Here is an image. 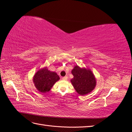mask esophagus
<instances>
[{
    "label": "esophagus",
    "instance_id": "esophagus-1",
    "mask_svg": "<svg viewBox=\"0 0 132 132\" xmlns=\"http://www.w3.org/2000/svg\"><path fill=\"white\" fill-rule=\"evenodd\" d=\"M62 79H63V80H67V79H68V77L65 76V77H63V78H62Z\"/></svg>",
    "mask_w": 132,
    "mask_h": 132
}]
</instances>
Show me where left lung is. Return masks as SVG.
Returning <instances> with one entry per match:
<instances>
[{"label": "left lung", "instance_id": "obj_1", "mask_svg": "<svg viewBox=\"0 0 132 132\" xmlns=\"http://www.w3.org/2000/svg\"><path fill=\"white\" fill-rule=\"evenodd\" d=\"M74 78L71 82L75 90L80 95H85L91 92L95 88L96 81L92 72L89 69L80 68L78 65L72 70Z\"/></svg>", "mask_w": 132, "mask_h": 132}]
</instances>
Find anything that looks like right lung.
I'll use <instances>...</instances> for the list:
<instances>
[{
  "label": "right lung",
  "instance_id": "1",
  "mask_svg": "<svg viewBox=\"0 0 132 132\" xmlns=\"http://www.w3.org/2000/svg\"><path fill=\"white\" fill-rule=\"evenodd\" d=\"M60 80V77L55 72L44 68L36 72L33 78L36 88L41 93L49 92L54 83Z\"/></svg>",
  "mask_w": 132,
  "mask_h": 132
}]
</instances>
